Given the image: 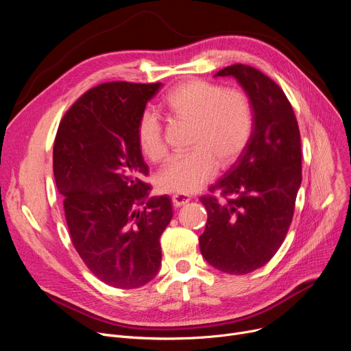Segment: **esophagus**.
<instances>
[{
  "instance_id": "obj_1",
  "label": "esophagus",
  "mask_w": 351,
  "mask_h": 351,
  "mask_svg": "<svg viewBox=\"0 0 351 351\" xmlns=\"http://www.w3.org/2000/svg\"><path fill=\"white\" fill-rule=\"evenodd\" d=\"M191 200V197L188 195H173L172 196V202H173V206L175 208H180V206H185L188 202Z\"/></svg>"
}]
</instances>
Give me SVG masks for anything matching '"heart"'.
<instances>
[{
  "instance_id": "1",
  "label": "heart",
  "mask_w": 351,
  "mask_h": 351,
  "mask_svg": "<svg viewBox=\"0 0 351 351\" xmlns=\"http://www.w3.org/2000/svg\"><path fill=\"white\" fill-rule=\"evenodd\" d=\"M163 108L172 121L192 126L189 146L193 151L166 163L156 179L162 192H197L213 179L217 163L225 168L236 160L252 134V106L242 90L191 80L166 94ZM136 138L151 162L166 156L163 126L152 110L141 115Z\"/></svg>"
}]
</instances>
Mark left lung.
<instances>
[{
	"mask_svg": "<svg viewBox=\"0 0 351 351\" xmlns=\"http://www.w3.org/2000/svg\"><path fill=\"white\" fill-rule=\"evenodd\" d=\"M215 77H232L243 88L253 128L241 156L209 188L225 200L200 197L208 222L199 246L215 269L246 274L271 259L291 223L302 183L300 132L285 92L263 72L236 64Z\"/></svg>",
	"mask_w": 351,
	"mask_h": 351,
	"instance_id": "obj_1",
	"label": "left lung"
}]
</instances>
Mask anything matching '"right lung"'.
<instances>
[{"label":"right lung","instance_id":"right-lung-1","mask_svg":"<svg viewBox=\"0 0 351 351\" xmlns=\"http://www.w3.org/2000/svg\"><path fill=\"white\" fill-rule=\"evenodd\" d=\"M162 84L109 82L64 115L53 143V178L64 196L73 247L104 283L136 289L159 271V237L169 225V196L147 197L149 173L136 126Z\"/></svg>","mask_w":351,"mask_h":351}]
</instances>
